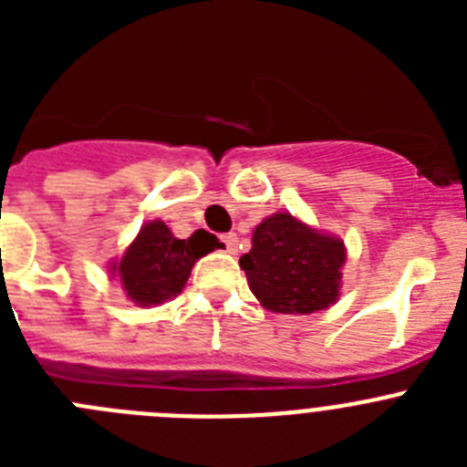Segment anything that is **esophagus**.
Returning <instances> with one entry per match:
<instances>
[{
    "instance_id": "34e87169",
    "label": "esophagus",
    "mask_w": 467,
    "mask_h": 467,
    "mask_svg": "<svg viewBox=\"0 0 467 467\" xmlns=\"http://www.w3.org/2000/svg\"><path fill=\"white\" fill-rule=\"evenodd\" d=\"M222 243H224L226 253H231V254L238 253V238H236V234H224V236H222Z\"/></svg>"
}]
</instances>
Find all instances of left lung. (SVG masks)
Segmentation results:
<instances>
[{
  "label": "left lung",
  "instance_id": "1",
  "mask_svg": "<svg viewBox=\"0 0 467 467\" xmlns=\"http://www.w3.org/2000/svg\"><path fill=\"white\" fill-rule=\"evenodd\" d=\"M344 243L317 234L287 213L254 229L253 250L241 257L247 285L274 313H316L339 296Z\"/></svg>",
  "mask_w": 467,
  "mask_h": 467
}]
</instances>
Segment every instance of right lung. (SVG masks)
Wrapping results in <instances>:
<instances>
[{
    "mask_svg": "<svg viewBox=\"0 0 467 467\" xmlns=\"http://www.w3.org/2000/svg\"><path fill=\"white\" fill-rule=\"evenodd\" d=\"M217 238L198 229L189 238L180 241L163 222H150L140 229L138 238L130 243L121 264L114 266L126 295L140 306H159L182 292L196 259L213 253Z\"/></svg>",
    "mask_w": 467,
    "mask_h": 467,
    "instance_id": "right-lung-1",
    "label": "right lung"
}]
</instances>
